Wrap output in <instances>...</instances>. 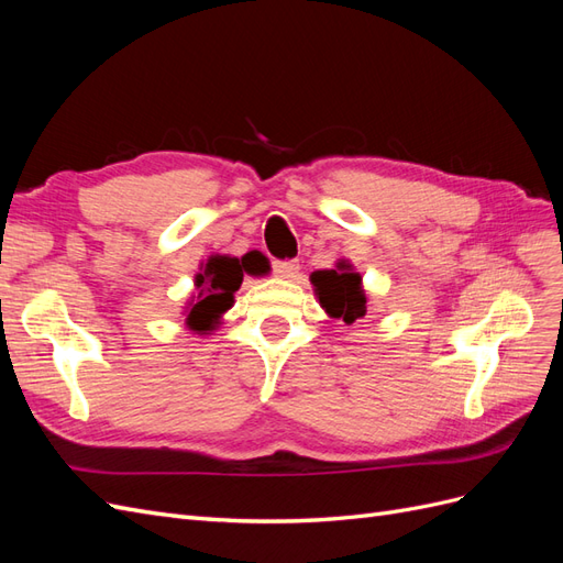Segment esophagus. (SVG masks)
Masks as SVG:
<instances>
[{"mask_svg":"<svg viewBox=\"0 0 563 563\" xmlns=\"http://www.w3.org/2000/svg\"><path fill=\"white\" fill-rule=\"evenodd\" d=\"M272 269H275V275L282 279H298V275H300L298 261H275Z\"/></svg>","mask_w":563,"mask_h":563,"instance_id":"1","label":"esophagus"}]
</instances>
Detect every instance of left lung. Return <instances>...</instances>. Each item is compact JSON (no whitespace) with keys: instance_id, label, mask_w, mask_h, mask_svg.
Returning <instances> with one entry per match:
<instances>
[{"instance_id":"1","label":"left lung","mask_w":563,"mask_h":563,"mask_svg":"<svg viewBox=\"0 0 563 563\" xmlns=\"http://www.w3.org/2000/svg\"><path fill=\"white\" fill-rule=\"evenodd\" d=\"M338 269L312 272V284L321 308L329 317L354 323L366 314V294L362 288V277L352 272V265L340 261Z\"/></svg>"}]
</instances>
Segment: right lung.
Here are the masks:
<instances>
[{
	"instance_id": "add662e5",
	"label": "right lung",
	"mask_w": 563,
	"mask_h": 563,
	"mask_svg": "<svg viewBox=\"0 0 563 563\" xmlns=\"http://www.w3.org/2000/svg\"><path fill=\"white\" fill-rule=\"evenodd\" d=\"M244 272L258 275V265L249 255H244L242 261L230 258V255H211L195 279L201 291L197 302H190V312L185 319L187 327L197 333L213 331L220 314L232 308L234 291L242 286Z\"/></svg>"
}]
</instances>
